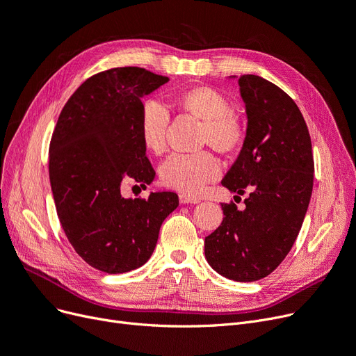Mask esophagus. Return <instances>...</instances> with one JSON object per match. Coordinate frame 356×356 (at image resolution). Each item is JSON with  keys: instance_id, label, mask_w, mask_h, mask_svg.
<instances>
[{"instance_id": "1", "label": "esophagus", "mask_w": 356, "mask_h": 356, "mask_svg": "<svg viewBox=\"0 0 356 356\" xmlns=\"http://www.w3.org/2000/svg\"><path fill=\"white\" fill-rule=\"evenodd\" d=\"M179 201H180V204H198L200 202L198 198H195V196H191L186 193H180Z\"/></svg>"}]
</instances>
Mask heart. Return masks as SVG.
I'll use <instances>...</instances> for the list:
<instances>
[{"instance_id": "b5f03b06", "label": "heart", "mask_w": 356, "mask_h": 356, "mask_svg": "<svg viewBox=\"0 0 356 356\" xmlns=\"http://www.w3.org/2000/svg\"><path fill=\"white\" fill-rule=\"evenodd\" d=\"M177 107L202 120L200 145H209L220 154H233L241 148L245 129L233 113L230 99L209 86H195L175 97ZM170 113L161 102L145 101L139 114V134L143 147L152 154L165 149ZM221 173L217 158L209 151L175 154L163 163L160 177L165 186L186 195H200L208 183Z\"/></svg>"}]
</instances>
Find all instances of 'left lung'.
<instances>
[{"instance_id":"left-lung-1","label":"left lung","mask_w":356,"mask_h":356,"mask_svg":"<svg viewBox=\"0 0 356 356\" xmlns=\"http://www.w3.org/2000/svg\"><path fill=\"white\" fill-rule=\"evenodd\" d=\"M238 79L246 136L221 183L249 196L242 211L236 204H221L225 218L205 238V258L222 277L255 282L280 266L298 238L312 193L314 158L295 101L264 77Z\"/></svg>"}]
</instances>
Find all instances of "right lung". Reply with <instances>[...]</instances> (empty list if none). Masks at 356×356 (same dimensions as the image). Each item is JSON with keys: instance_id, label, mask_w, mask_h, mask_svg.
<instances>
[{"instance_id": "add662e5", "label": "right lung", "mask_w": 356, "mask_h": 356, "mask_svg": "<svg viewBox=\"0 0 356 356\" xmlns=\"http://www.w3.org/2000/svg\"><path fill=\"white\" fill-rule=\"evenodd\" d=\"M170 81L140 67L89 77L58 117L49 145V181L61 227L90 267L120 274L142 267L163 221L179 205L175 192L123 198L122 180L147 188L155 177L139 134L142 98Z\"/></svg>"}]
</instances>
